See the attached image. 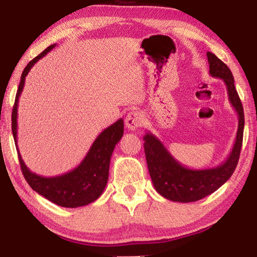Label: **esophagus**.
<instances>
[{
	"label": "esophagus",
	"mask_w": 257,
	"mask_h": 257,
	"mask_svg": "<svg viewBox=\"0 0 257 257\" xmlns=\"http://www.w3.org/2000/svg\"><path fill=\"white\" fill-rule=\"evenodd\" d=\"M143 113L140 111H132L125 117V127L129 130H136L143 124Z\"/></svg>",
	"instance_id": "34e87169"
}]
</instances>
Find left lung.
<instances>
[{
	"label": "left lung",
	"instance_id": "1",
	"mask_svg": "<svg viewBox=\"0 0 257 257\" xmlns=\"http://www.w3.org/2000/svg\"><path fill=\"white\" fill-rule=\"evenodd\" d=\"M206 56L210 65V75L224 81L228 100L237 112L238 127L236 139L230 155L220 166L195 170L182 166L155 135L149 132L145 135V154L154 187L163 198L174 202H194L214 192L231 178L241 154L244 111L234 85L233 75L230 68L214 54L207 52Z\"/></svg>",
	"mask_w": 257,
	"mask_h": 257
}]
</instances>
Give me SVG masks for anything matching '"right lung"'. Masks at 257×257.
<instances>
[{"label":"right lung","mask_w":257,"mask_h":257,"mask_svg":"<svg viewBox=\"0 0 257 257\" xmlns=\"http://www.w3.org/2000/svg\"><path fill=\"white\" fill-rule=\"evenodd\" d=\"M56 44L48 46L40 55L26 65L21 76V83L16 92L12 111V133L16 150L19 154L20 166L23 176L30 187L44 196L48 201L64 207L84 206L96 201L106 188L109 176V165L114 147L123 135V120L119 119L110 127L106 128L92 143L89 151L78 167L72 171L56 177H42L32 172L26 167L18 147V107L20 96L23 91L25 77L40 58L51 52Z\"/></svg>","instance_id":"right-lung-1"}]
</instances>
